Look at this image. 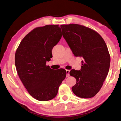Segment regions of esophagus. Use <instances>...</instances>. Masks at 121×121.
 <instances>
[{"instance_id": "obj_1", "label": "esophagus", "mask_w": 121, "mask_h": 121, "mask_svg": "<svg viewBox=\"0 0 121 121\" xmlns=\"http://www.w3.org/2000/svg\"><path fill=\"white\" fill-rule=\"evenodd\" d=\"M69 72H70V70H66V73H67V77H69Z\"/></svg>"}]
</instances>
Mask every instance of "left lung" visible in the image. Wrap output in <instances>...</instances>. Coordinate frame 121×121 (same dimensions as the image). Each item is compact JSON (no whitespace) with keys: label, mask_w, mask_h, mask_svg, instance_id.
Here are the masks:
<instances>
[{"label":"left lung","mask_w":121,"mask_h":121,"mask_svg":"<svg viewBox=\"0 0 121 121\" xmlns=\"http://www.w3.org/2000/svg\"><path fill=\"white\" fill-rule=\"evenodd\" d=\"M62 36L75 56H81L80 70H71L76 83L72 87L76 95L90 98L100 91L109 71L110 57L101 36L89 28L76 24L61 26Z\"/></svg>","instance_id":"1"}]
</instances>
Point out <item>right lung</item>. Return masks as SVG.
<instances>
[{
  "mask_svg": "<svg viewBox=\"0 0 121 121\" xmlns=\"http://www.w3.org/2000/svg\"><path fill=\"white\" fill-rule=\"evenodd\" d=\"M62 37L59 25L34 29L24 37L16 51L15 63L18 75L29 93L39 101L56 97L59 87L66 77L63 69L46 66L52 58V50Z\"/></svg>",
  "mask_w": 121,
  "mask_h": 121,
  "instance_id": "right-lung-1",
  "label": "right lung"
}]
</instances>
